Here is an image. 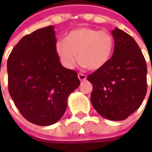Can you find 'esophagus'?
Instances as JSON below:
<instances>
[{"mask_svg":"<svg viewBox=\"0 0 152 152\" xmlns=\"http://www.w3.org/2000/svg\"><path fill=\"white\" fill-rule=\"evenodd\" d=\"M78 78H79V80H80V81H85L87 77H86V76H85V75L79 73V74H78Z\"/></svg>","mask_w":152,"mask_h":152,"instance_id":"obj_1","label":"esophagus"}]
</instances>
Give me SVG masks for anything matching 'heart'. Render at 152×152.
<instances>
[{
  "label": "heart",
  "instance_id": "b5f03b06",
  "mask_svg": "<svg viewBox=\"0 0 152 152\" xmlns=\"http://www.w3.org/2000/svg\"><path fill=\"white\" fill-rule=\"evenodd\" d=\"M113 39L110 33L89 27H79L69 31L65 40L57 42L56 54L68 69L74 68L78 59L83 67L91 70L104 68L111 59Z\"/></svg>",
  "mask_w": 152,
  "mask_h": 152
}]
</instances>
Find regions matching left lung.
Here are the masks:
<instances>
[{"instance_id":"obj_1","label":"left lung","mask_w":152,"mask_h":152,"mask_svg":"<svg viewBox=\"0 0 152 152\" xmlns=\"http://www.w3.org/2000/svg\"><path fill=\"white\" fill-rule=\"evenodd\" d=\"M114 50L106 66L88 76L91 101L110 121H123L142 105L147 91V66L135 39L125 31H112Z\"/></svg>"}]
</instances>
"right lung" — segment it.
<instances>
[{"instance_id":"add662e5","label":"right lung","mask_w":152,"mask_h":152,"mask_svg":"<svg viewBox=\"0 0 152 152\" xmlns=\"http://www.w3.org/2000/svg\"><path fill=\"white\" fill-rule=\"evenodd\" d=\"M55 34L50 25L24 36L7 63L11 99L21 114L39 126L56 123L67 109L69 96L80 85L76 71L61 64Z\"/></svg>"}]
</instances>
